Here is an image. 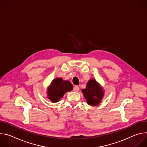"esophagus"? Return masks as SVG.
I'll return each mask as SVG.
<instances>
[{"instance_id": "34e87169", "label": "esophagus", "mask_w": 147, "mask_h": 147, "mask_svg": "<svg viewBox=\"0 0 147 147\" xmlns=\"http://www.w3.org/2000/svg\"><path fill=\"white\" fill-rule=\"evenodd\" d=\"M73 91L75 92H78L79 91V87L77 86H76L73 88Z\"/></svg>"}]
</instances>
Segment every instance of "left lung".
<instances>
[{"mask_svg": "<svg viewBox=\"0 0 147 147\" xmlns=\"http://www.w3.org/2000/svg\"><path fill=\"white\" fill-rule=\"evenodd\" d=\"M82 92L90 105L96 106L100 102L103 96V92L98 82L94 79L90 80L86 89L82 90Z\"/></svg>", "mask_w": 147, "mask_h": 147, "instance_id": "obj_1", "label": "left lung"}]
</instances>
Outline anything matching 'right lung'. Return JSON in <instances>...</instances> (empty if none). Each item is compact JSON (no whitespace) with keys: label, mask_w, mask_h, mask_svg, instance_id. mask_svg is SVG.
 <instances>
[{"label":"right lung","mask_w":147,"mask_h":147,"mask_svg":"<svg viewBox=\"0 0 147 147\" xmlns=\"http://www.w3.org/2000/svg\"><path fill=\"white\" fill-rule=\"evenodd\" d=\"M73 89V85L68 81H63L61 78L53 80L48 90V98L53 102H56L64 94Z\"/></svg>","instance_id":"right-lung-1"}]
</instances>
